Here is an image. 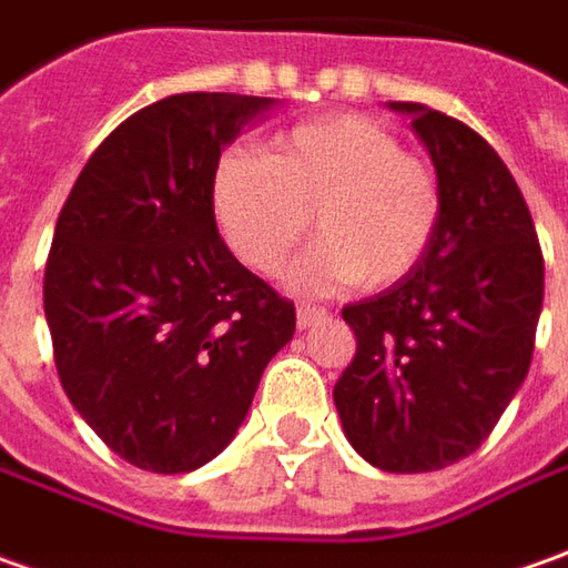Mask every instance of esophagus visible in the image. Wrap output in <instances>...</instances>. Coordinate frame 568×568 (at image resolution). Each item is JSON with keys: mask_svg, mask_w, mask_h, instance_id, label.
I'll return each instance as SVG.
<instances>
[{"mask_svg": "<svg viewBox=\"0 0 568 568\" xmlns=\"http://www.w3.org/2000/svg\"><path fill=\"white\" fill-rule=\"evenodd\" d=\"M326 311H320V307H311V304H301L298 307V329H311L316 320H323Z\"/></svg>", "mask_w": 568, "mask_h": 568, "instance_id": "1", "label": "esophagus"}]
</instances>
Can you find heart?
<instances>
[{
    "mask_svg": "<svg viewBox=\"0 0 568 568\" xmlns=\"http://www.w3.org/2000/svg\"><path fill=\"white\" fill-rule=\"evenodd\" d=\"M211 204L233 254L276 273L311 226L320 239L288 270V285L326 295L361 283L385 288L429 254L445 217L442 176L426 158L364 114L298 123L270 154L230 149L220 158Z\"/></svg>",
    "mask_w": 568,
    "mask_h": 568,
    "instance_id": "1",
    "label": "heart"
}]
</instances>
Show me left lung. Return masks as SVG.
<instances>
[{
	"label": "left lung",
	"mask_w": 568,
	"mask_h": 568,
	"mask_svg": "<svg viewBox=\"0 0 568 568\" xmlns=\"http://www.w3.org/2000/svg\"><path fill=\"white\" fill-rule=\"evenodd\" d=\"M410 118L445 189L423 264L348 304L357 354L333 397L351 447L385 473H432L476 450L526 379L544 301L528 204L473 126L419 102Z\"/></svg>",
	"instance_id": "obj_1"
}]
</instances>
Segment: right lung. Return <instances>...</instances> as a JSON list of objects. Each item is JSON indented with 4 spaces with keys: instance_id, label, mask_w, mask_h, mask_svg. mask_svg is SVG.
Segmentation results:
<instances>
[{
    "instance_id": "1",
    "label": "right lung",
    "mask_w": 568,
    "mask_h": 568,
    "mask_svg": "<svg viewBox=\"0 0 568 568\" xmlns=\"http://www.w3.org/2000/svg\"><path fill=\"white\" fill-rule=\"evenodd\" d=\"M276 99L180 92L92 152L55 223L42 304L58 379L118 457L192 473L235 438L295 304L217 233L220 152Z\"/></svg>"
}]
</instances>
